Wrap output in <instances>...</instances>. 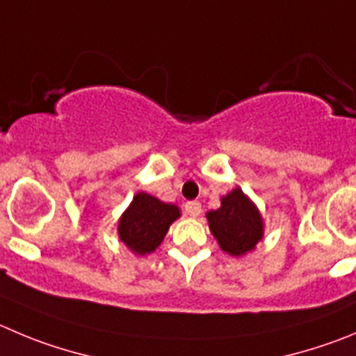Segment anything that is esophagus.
<instances>
[{"label":"esophagus","mask_w":356,"mask_h":356,"mask_svg":"<svg viewBox=\"0 0 356 356\" xmlns=\"http://www.w3.org/2000/svg\"><path fill=\"white\" fill-rule=\"evenodd\" d=\"M184 211H186V214L191 216V218H197V216H200V212H202L200 202H188V204L184 205Z\"/></svg>","instance_id":"esophagus-1"}]
</instances>
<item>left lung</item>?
<instances>
[{
    "instance_id": "1",
    "label": "left lung",
    "mask_w": 356,
    "mask_h": 356,
    "mask_svg": "<svg viewBox=\"0 0 356 356\" xmlns=\"http://www.w3.org/2000/svg\"><path fill=\"white\" fill-rule=\"evenodd\" d=\"M209 228L219 248L232 257L253 251L264 237V219L257 205L241 188L232 189L221 198V207L207 212Z\"/></svg>"
}]
</instances>
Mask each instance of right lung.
I'll use <instances>...</instances> for the list:
<instances>
[{"instance_id":"obj_1","label":"right lung","mask_w":356,"mask_h":356,"mask_svg":"<svg viewBox=\"0 0 356 356\" xmlns=\"http://www.w3.org/2000/svg\"><path fill=\"white\" fill-rule=\"evenodd\" d=\"M179 216L181 211L177 205L165 204L140 191L133 197V202L119 219V238L133 253L144 257L161 244L170 225Z\"/></svg>"}]
</instances>
